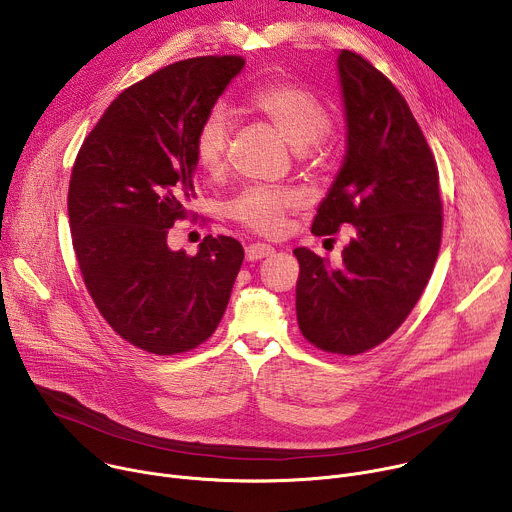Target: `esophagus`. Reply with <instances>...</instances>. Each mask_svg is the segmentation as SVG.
<instances>
[{
  "mask_svg": "<svg viewBox=\"0 0 512 512\" xmlns=\"http://www.w3.org/2000/svg\"><path fill=\"white\" fill-rule=\"evenodd\" d=\"M275 253V249L267 243H251L245 247V257L249 261H257V259H263V257H271Z\"/></svg>",
  "mask_w": 512,
  "mask_h": 512,
  "instance_id": "34e87169",
  "label": "esophagus"
}]
</instances>
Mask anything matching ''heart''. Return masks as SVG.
Returning <instances> with one entry per match:
<instances>
[{
    "mask_svg": "<svg viewBox=\"0 0 512 512\" xmlns=\"http://www.w3.org/2000/svg\"><path fill=\"white\" fill-rule=\"evenodd\" d=\"M247 105L304 154L310 152V145H316L330 129L328 107L316 93L296 83H265L249 95ZM229 141V113L223 107H214L202 119L194 137V158L204 174L218 176L225 170ZM296 202L298 198L291 190L251 186L229 202L227 214L241 227L273 237L283 229L285 216Z\"/></svg>",
    "mask_w": 512,
    "mask_h": 512,
    "instance_id": "obj_1",
    "label": "heart"
}]
</instances>
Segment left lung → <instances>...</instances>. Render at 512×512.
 <instances>
[{
    "label": "left lung",
    "instance_id": "left-lung-1",
    "mask_svg": "<svg viewBox=\"0 0 512 512\" xmlns=\"http://www.w3.org/2000/svg\"><path fill=\"white\" fill-rule=\"evenodd\" d=\"M338 75L346 156L312 233L332 237L350 225L352 237L338 267L306 247L294 251L296 312L308 342L352 356L385 342L421 298L440 253L444 206L435 158L403 95L352 50L338 54Z\"/></svg>",
    "mask_w": 512,
    "mask_h": 512
}]
</instances>
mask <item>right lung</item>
Returning a JSON list of instances; mask_svg holds the SVG:
<instances>
[{"label":"right lung","instance_id":"right-lung-1","mask_svg":"<svg viewBox=\"0 0 512 512\" xmlns=\"http://www.w3.org/2000/svg\"><path fill=\"white\" fill-rule=\"evenodd\" d=\"M243 66L241 56H198L160 68L107 107L72 166L81 275L107 324L145 352L196 348L227 310L241 243L208 235L190 257L168 247V229L196 196V131Z\"/></svg>","mask_w":512,"mask_h":512}]
</instances>
